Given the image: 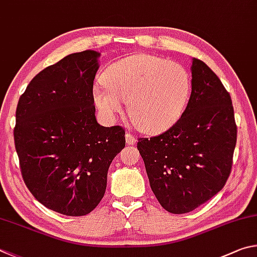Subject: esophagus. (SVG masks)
<instances>
[{
    "label": "esophagus",
    "instance_id": "obj_1",
    "mask_svg": "<svg viewBox=\"0 0 257 257\" xmlns=\"http://www.w3.org/2000/svg\"><path fill=\"white\" fill-rule=\"evenodd\" d=\"M125 140H126V145H127V146H133L134 143H136L137 139H136V137L133 136L132 133L127 132V133L125 134Z\"/></svg>",
    "mask_w": 257,
    "mask_h": 257
}]
</instances>
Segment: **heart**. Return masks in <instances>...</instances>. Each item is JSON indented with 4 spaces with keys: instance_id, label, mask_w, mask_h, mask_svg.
<instances>
[{
    "instance_id": "obj_1",
    "label": "heart",
    "mask_w": 257,
    "mask_h": 257,
    "mask_svg": "<svg viewBox=\"0 0 257 257\" xmlns=\"http://www.w3.org/2000/svg\"><path fill=\"white\" fill-rule=\"evenodd\" d=\"M101 84L93 87V101L107 119H114L127 100L134 125L147 134H159L181 119L191 94L187 71L174 61L137 54L110 65Z\"/></svg>"
}]
</instances>
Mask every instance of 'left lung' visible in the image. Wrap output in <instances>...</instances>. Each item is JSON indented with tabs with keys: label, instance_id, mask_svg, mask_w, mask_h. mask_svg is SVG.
<instances>
[{
	"label": "left lung",
	"instance_id": "left-lung-1",
	"mask_svg": "<svg viewBox=\"0 0 257 257\" xmlns=\"http://www.w3.org/2000/svg\"><path fill=\"white\" fill-rule=\"evenodd\" d=\"M191 72L192 92L181 119L138 142L152 192L175 214L193 211L222 190L237 140L231 98L221 81L197 58Z\"/></svg>",
	"mask_w": 257,
	"mask_h": 257
}]
</instances>
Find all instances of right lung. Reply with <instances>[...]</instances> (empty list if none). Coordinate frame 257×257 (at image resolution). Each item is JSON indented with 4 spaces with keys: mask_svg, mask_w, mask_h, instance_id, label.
<instances>
[{
    "mask_svg": "<svg viewBox=\"0 0 257 257\" xmlns=\"http://www.w3.org/2000/svg\"><path fill=\"white\" fill-rule=\"evenodd\" d=\"M100 53L62 58L30 81L18 102L15 145L36 200L65 215H85L101 201L108 168L125 147L120 126L98 124L93 80Z\"/></svg>",
    "mask_w": 257,
    "mask_h": 257,
    "instance_id": "obj_1",
    "label": "right lung"
}]
</instances>
